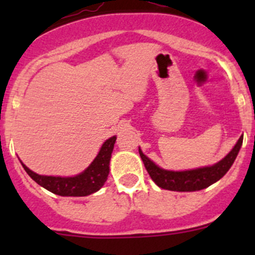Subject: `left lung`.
Masks as SVG:
<instances>
[{
  "instance_id": "obj_1",
  "label": "left lung",
  "mask_w": 255,
  "mask_h": 255,
  "mask_svg": "<svg viewBox=\"0 0 255 255\" xmlns=\"http://www.w3.org/2000/svg\"><path fill=\"white\" fill-rule=\"evenodd\" d=\"M242 143H243V135L239 138L235 148L222 160L218 161L217 164H215L212 166L195 169V170H164V169L155 165L150 159L146 158L140 149L139 155L142 158L144 166H145L148 174L159 187L170 190V191H199V190L206 189L210 185H212L213 182L218 181L221 177L230 170V168L235 163L236 158H237Z\"/></svg>"
}]
</instances>
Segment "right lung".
I'll list each match as a JSON object with an SVG mask.
<instances>
[{"instance_id":"right-lung-1","label":"right lung","mask_w":255,"mask_h":255,"mask_svg":"<svg viewBox=\"0 0 255 255\" xmlns=\"http://www.w3.org/2000/svg\"><path fill=\"white\" fill-rule=\"evenodd\" d=\"M115 142L116 137L107 139L91 165L84 173L73 177L38 175L29 170L24 164L22 165L28 175L37 184L53 194L60 195V196H87V195L99 191L106 182L110 173V159H111Z\"/></svg>"}]
</instances>
